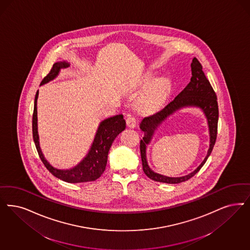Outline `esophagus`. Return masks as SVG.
I'll return each mask as SVG.
<instances>
[{
	"label": "esophagus",
	"instance_id": "obj_1",
	"mask_svg": "<svg viewBox=\"0 0 250 250\" xmlns=\"http://www.w3.org/2000/svg\"><path fill=\"white\" fill-rule=\"evenodd\" d=\"M136 124H137V120H136L135 117H133V116L127 117V119H126V125H127L128 127H130V128H134V127L136 126Z\"/></svg>",
	"mask_w": 250,
	"mask_h": 250
}]
</instances>
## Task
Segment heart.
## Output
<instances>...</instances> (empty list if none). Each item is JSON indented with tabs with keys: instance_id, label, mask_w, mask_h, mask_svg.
<instances>
[{
	"instance_id": "obj_1",
	"label": "heart",
	"mask_w": 250,
	"mask_h": 250,
	"mask_svg": "<svg viewBox=\"0 0 250 250\" xmlns=\"http://www.w3.org/2000/svg\"><path fill=\"white\" fill-rule=\"evenodd\" d=\"M139 90L144 92L138 99L139 111L154 112L165 103L171 90V83L166 79L158 80L155 76L148 75L139 85Z\"/></svg>"
}]
</instances>
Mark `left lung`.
<instances>
[{"label": "left lung", "instance_id": "1", "mask_svg": "<svg viewBox=\"0 0 250 250\" xmlns=\"http://www.w3.org/2000/svg\"><path fill=\"white\" fill-rule=\"evenodd\" d=\"M191 71L192 77L188 86L174 98V100L170 102L161 111L143 118L139 125V128L144 132V137L140 140V153L143 171L148 178L156 182L166 184H179L188 180L205 164L215 144L219 118L217 96L209 81L207 79L204 72L202 71V66L197 58H194L192 60ZM188 106L200 108L205 113L208 122L210 146L206 159L196 170L184 177L171 178L152 171L146 161V147L153 137L155 130L173 112L183 107Z\"/></svg>", "mask_w": 250, "mask_h": 250}]
</instances>
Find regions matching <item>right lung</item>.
Listing matches in <instances>:
<instances>
[{"label": "right lung", "instance_id": "obj_1", "mask_svg": "<svg viewBox=\"0 0 250 250\" xmlns=\"http://www.w3.org/2000/svg\"><path fill=\"white\" fill-rule=\"evenodd\" d=\"M70 65L68 62L62 61L57 62L52 65L51 72L44 78L41 85H44L57 78L61 69L66 68ZM39 97V90L36 93L34 101V112L32 119V132L35 145L41 160L42 161L45 167L49 172L59 178L60 180L67 183H84V182L95 181L104 172L108 153L112 146L113 140L120 134L122 131L125 129V121L123 114H117L112 117L106 118L102 121L96 131L93 142L89 147L88 152L82 159L80 163L70 169H57L52 166L45 159L42 148L40 146V138L38 134V112H37V101Z\"/></svg>", "mask_w": 250, "mask_h": 250}]
</instances>
